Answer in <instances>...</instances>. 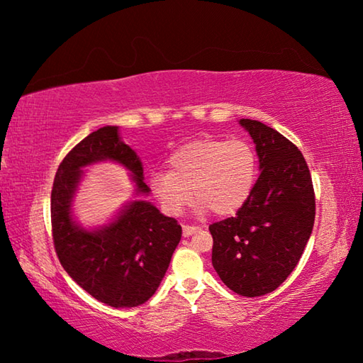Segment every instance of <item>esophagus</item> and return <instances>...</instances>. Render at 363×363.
Returning <instances> with one entry per match:
<instances>
[{"label":"esophagus","instance_id":"1","mask_svg":"<svg viewBox=\"0 0 363 363\" xmlns=\"http://www.w3.org/2000/svg\"><path fill=\"white\" fill-rule=\"evenodd\" d=\"M196 230H199V227H196V225H189V224H184V225H182L184 237H190V235H192V233H195Z\"/></svg>","mask_w":363,"mask_h":363}]
</instances>
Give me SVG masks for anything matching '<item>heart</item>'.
Here are the masks:
<instances>
[{
	"mask_svg": "<svg viewBox=\"0 0 363 363\" xmlns=\"http://www.w3.org/2000/svg\"><path fill=\"white\" fill-rule=\"evenodd\" d=\"M168 168L149 174L150 192L164 213H182L192 190L196 210L210 208L218 216H230L253 192L257 158L247 140L200 139L171 153Z\"/></svg>",
	"mask_w": 363,
	"mask_h": 363,
	"instance_id": "heart-1",
	"label": "heart"
}]
</instances>
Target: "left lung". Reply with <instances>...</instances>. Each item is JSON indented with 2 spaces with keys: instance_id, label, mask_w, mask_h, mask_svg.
<instances>
[{
  "instance_id": "left-lung-1",
  "label": "left lung",
  "mask_w": 363,
  "mask_h": 363,
  "mask_svg": "<svg viewBox=\"0 0 363 363\" xmlns=\"http://www.w3.org/2000/svg\"><path fill=\"white\" fill-rule=\"evenodd\" d=\"M259 157L261 174L233 218L210 225L213 267L247 298L274 291L296 267L315 219V194L303 153L261 121L242 118Z\"/></svg>"
}]
</instances>
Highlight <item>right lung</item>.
<instances>
[{
    "instance_id": "right-lung-1",
    "label": "right lung",
    "mask_w": 363,
    "mask_h": 363,
    "mask_svg": "<svg viewBox=\"0 0 363 363\" xmlns=\"http://www.w3.org/2000/svg\"><path fill=\"white\" fill-rule=\"evenodd\" d=\"M112 160L133 173L138 194H149L139 157L118 126L91 133L59 164L51 192L54 248L65 272L91 296L112 307H136L153 296L167 274L182 229L150 201L134 200L112 223L86 230L72 219L83 168Z\"/></svg>"
}]
</instances>
